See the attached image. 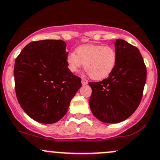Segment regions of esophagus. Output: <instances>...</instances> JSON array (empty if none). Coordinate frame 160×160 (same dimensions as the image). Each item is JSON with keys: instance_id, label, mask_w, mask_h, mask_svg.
Listing matches in <instances>:
<instances>
[{"instance_id": "1", "label": "esophagus", "mask_w": 160, "mask_h": 160, "mask_svg": "<svg viewBox=\"0 0 160 160\" xmlns=\"http://www.w3.org/2000/svg\"><path fill=\"white\" fill-rule=\"evenodd\" d=\"M81 83H82V85L85 86V85H87V83H88V81H87V80H86V79L83 78V79H82V80H81Z\"/></svg>"}]
</instances>
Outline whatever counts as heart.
Listing matches in <instances>:
<instances>
[{"mask_svg": "<svg viewBox=\"0 0 160 160\" xmlns=\"http://www.w3.org/2000/svg\"><path fill=\"white\" fill-rule=\"evenodd\" d=\"M69 70L76 73L83 64L94 80H102L112 73L117 63V53L109 46L84 44L78 47L75 52L67 55Z\"/></svg>", "mask_w": 160, "mask_h": 160, "instance_id": "1", "label": "heart"}]
</instances>
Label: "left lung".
<instances>
[{"label": "left lung", "instance_id": "obj_1", "mask_svg": "<svg viewBox=\"0 0 160 160\" xmlns=\"http://www.w3.org/2000/svg\"><path fill=\"white\" fill-rule=\"evenodd\" d=\"M117 63L108 78L89 83L90 107L102 122L117 123L129 118L139 107L147 81V68L136 47L122 39L114 43Z\"/></svg>", "mask_w": 160, "mask_h": 160}]
</instances>
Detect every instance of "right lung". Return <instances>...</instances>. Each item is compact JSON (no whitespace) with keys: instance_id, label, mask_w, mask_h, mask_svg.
Segmentation results:
<instances>
[{"instance_id":"add662e5","label":"right lung","mask_w":160,"mask_h":160,"mask_svg":"<svg viewBox=\"0 0 160 160\" xmlns=\"http://www.w3.org/2000/svg\"><path fill=\"white\" fill-rule=\"evenodd\" d=\"M67 43L43 40L28 43L15 60V90L23 111L38 122L51 124L67 113L81 87V79L69 70Z\"/></svg>"}]
</instances>
